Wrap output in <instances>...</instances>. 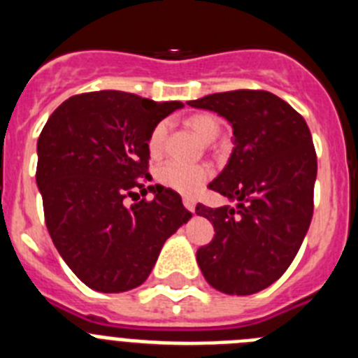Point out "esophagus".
Wrapping results in <instances>:
<instances>
[{"label": "esophagus", "instance_id": "obj_1", "mask_svg": "<svg viewBox=\"0 0 358 358\" xmlns=\"http://www.w3.org/2000/svg\"><path fill=\"white\" fill-rule=\"evenodd\" d=\"M182 204H185L186 210L194 213V211H195V201H194V199H192V197H185V199H182Z\"/></svg>", "mask_w": 358, "mask_h": 358}]
</instances>
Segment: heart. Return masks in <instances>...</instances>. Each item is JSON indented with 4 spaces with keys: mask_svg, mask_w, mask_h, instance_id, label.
I'll return each mask as SVG.
<instances>
[{
    "mask_svg": "<svg viewBox=\"0 0 358 358\" xmlns=\"http://www.w3.org/2000/svg\"><path fill=\"white\" fill-rule=\"evenodd\" d=\"M188 127L201 138L202 141H213L220 132V122L211 115H194L188 118ZM166 125L157 123L148 136V152L157 156L163 148ZM210 166L206 164H185L177 161H166L157 169V181L179 194L194 195L210 179Z\"/></svg>",
    "mask_w": 358,
    "mask_h": 358,
    "instance_id": "heart-1",
    "label": "heart"
}]
</instances>
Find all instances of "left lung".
Instances as JSON below:
<instances>
[{
    "instance_id": "obj_1",
    "label": "left lung",
    "mask_w": 358,
    "mask_h": 358,
    "mask_svg": "<svg viewBox=\"0 0 358 358\" xmlns=\"http://www.w3.org/2000/svg\"><path fill=\"white\" fill-rule=\"evenodd\" d=\"M233 127V152L208 188L236 206L195 213L215 227V238L197 251V264L213 289L249 296L285 273L314 213L317 157L299 113L268 91L238 90L189 100Z\"/></svg>"
}]
</instances>
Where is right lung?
<instances>
[{
    "instance_id": "right-lung-1",
    "label": "right lung",
    "mask_w": 358,
    "mask_h": 358,
    "mask_svg": "<svg viewBox=\"0 0 358 358\" xmlns=\"http://www.w3.org/2000/svg\"><path fill=\"white\" fill-rule=\"evenodd\" d=\"M181 102L123 91L71 96L53 110L37 140V188L44 220L62 260L98 292L140 287L163 243L192 213L181 195L150 181L148 136ZM152 191V201L135 203Z\"/></svg>"
}]
</instances>
